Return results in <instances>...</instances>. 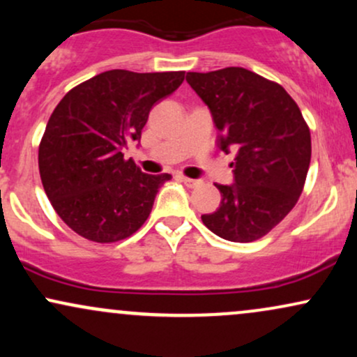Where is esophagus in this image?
Segmentation results:
<instances>
[{"instance_id": "obj_1", "label": "esophagus", "mask_w": 357, "mask_h": 357, "mask_svg": "<svg viewBox=\"0 0 357 357\" xmlns=\"http://www.w3.org/2000/svg\"><path fill=\"white\" fill-rule=\"evenodd\" d=\"M181 181L186 184L188 188H196V186H199V184H202V179H191V178H181Z\"/></svg>"}]
</instances>
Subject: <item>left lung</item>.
<instances>
[{
    "label": "left lung",
    "mask_w": 357,
    "mask_h": 357,
    "mask_svg": "<svg viewBox=\"0 0 357 357\" xmlns=\"http://www.w3.org/2000/svg\"><path fill=\"white\" fill-rule=\"evenodd\" d=\"M186 82L210 109L220 149L236 151L233 183L216 184L220 208L203 223L228 241L261 238L304 188L312 147L301 109L282 85L241 67L188 72Z\"/></svg>",
    "instance_id": "obj_1"
}]
</instances>
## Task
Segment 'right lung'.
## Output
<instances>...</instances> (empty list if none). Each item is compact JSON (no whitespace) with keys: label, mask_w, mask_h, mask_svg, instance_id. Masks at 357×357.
<instances>
[{"label":"right lung","mask_w":357,"mask_h":357,"mask_svg":"<svg viewBox=\"0 0 357 357\" xmlns=\"http://www.w3.org/2000/svg\"><path fill=\"white\" fill-rule=\"evenodd\" d=\"M184 72L109 70L72 89L40 142L43 190L73 231L97 243L124 240L144 225L171 174H146L124 149L141 139L151 109Z\"/></svg>","instance_id":"obj_1"}]
</instances>
